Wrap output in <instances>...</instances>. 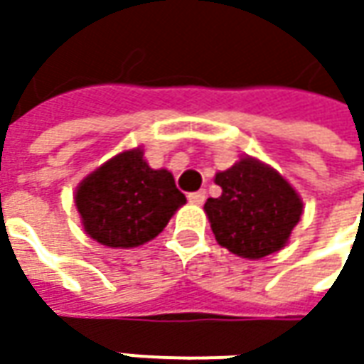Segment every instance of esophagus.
<instances>
[{
    "mask_svg": "<svg viewBox=\"0 0 364 364\" xmlns=\"http://www.w3.org/2000/svg\"><path fill=\"white\" fill-rule=\"evenodd\" d=\"M204 200H206V192H204V190H198V192H192V194H188V203L203 204Z\"/></svg>",
    "mask_w": 364,
    "mask_h": 364,
    "instance_id": "esophagus-1",
    "label": "esophagus"
}]
</instances>
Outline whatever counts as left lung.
<instances>
[{"label":"left lung","mask_w":364,"mask_h":364,"mask_svg":"<svg viewBox=\"0 0 364 364\" xmlns=\"http://www.w3.org/2000/svg\"><path fill=\"white\" fill-rule=\"evenodd\" d=\"M215 182L223 188L204 213L220 247L237 257L261 259L284 249L300 223L304 203L296 188L272 166L243 156Z\"/></svg>","instance_id":"8db88e82"}]
</instances>
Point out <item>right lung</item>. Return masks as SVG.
I'll return each mask as SVG.
<instances>
[{"label":"right lung","mask_w":364,"mask_h":364,"mask_svg":"<svg viewBox=\"0 0 364 364\" xmlns=\"http://www.w3.org/2000/svg\"><path fill=\"white\" fill-rule=\"evenodd\" d=\"M85 232L113 249H133L156 239L186 204L168 170H154L144 149H125L80 180L75 192Z\"/></svg>","instance_id":"obj_1"}]
</instances>
